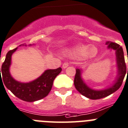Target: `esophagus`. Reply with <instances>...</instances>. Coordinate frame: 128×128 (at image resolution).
Masks as SVG:
<instances>
[{
	"mask_svg": "<svg viewBox=\"0 0 128 128\" xmlns=\"http://www.w3.org/2000/svg\"><path fill=\"white\" fill-rule=\"evenodd\" d=\"M68 66H69V64H68V62H64V64H62V68H63L64 69H65V68H66Z\"/></svg>",
	"mask_w": 128,
	"mask_h": 128,
	"instance_id": "1",
	"label": "esophagus"
}]
</instances>
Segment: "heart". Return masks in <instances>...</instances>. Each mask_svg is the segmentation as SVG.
Segmentation results:
<instances>
[{
	"label": "heart",
	"instance_id": "1",
	"mask_svg": "<svg viewBox=\"0 0 128 128\" xmlns=\"http://www.w3.org/2000/svg\"><path fill=\"white\" fill-rule=\"evenodd\" d=\"M98 52V49L95 46H88L84 44H78L64 49V53L76 58H93L97 55Z\"/></svg>",
	"mask_w": 128,
	"mask_h": 128
}]
</instances>
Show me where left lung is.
<instances>
[{
  "label": "left lung",
  "instance_id": "1",
  "mask_svg": "<svg viewBox=\"0 0 128 128\" xmlns=\"http://www.w3.org/2000/svg\"><path fill=\"white\" fill-rule=\"evenodd\" d=\"M106 44L107 46V49L115 51L117 74L112 85L102 90H96L92 88L86 84L84 79H82V69H76V76L74 79V85L76 86V88L80 94L91 100H98L107 97L116 92L122 85L126 73V66L124 59V51L122 47L118 44L109 41L107 42Z\"/></svg>",
  "mask_w": 128,
  "mask_h": 128
}]
</instances>
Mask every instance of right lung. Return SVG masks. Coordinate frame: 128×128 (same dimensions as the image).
I'll use <instances>...</instances> for the list:
<instances>
[{
  "mask_svg": "<svg viewBox=\"0 0 128 128\" xmlns=\"http://www.w3.org/2000/svg\"><path fill=\"white\" fill-rule=\"evenodd\" d=\"M26 45H20L19 46ZM30 44L28 46H31ZM18 48L8 52L0 71L2 75V81L8 90L18 98L22 100L32 102L40 100L48 95L56 77L62 71L61 68L55 70H47L37 79L28 82H22L16 80L12 76L10 68L12 64V56ZM1 75V74H0ZM2 79V78H1ZM2 82V83H3Z\"/></svg>",
  "mask_w": 128,
  "mask_h": 128,
  "instance_id": "add662e5",
  "label": "right lung"
}]
</instances>
